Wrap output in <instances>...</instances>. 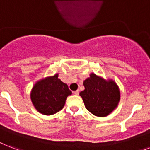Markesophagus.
<instances>
[{
  "label": "esophagus",
  "instance_id": "34e87169",
  "mask_svg": "<svg viewBox=\"0 0 150 150\" xmlns=\"http://www.w3.org/2000/svg\"><path fill=\"white\" fill-rule=\"evenodd\" d=\"M73 93H74V94H75V95H79V90H75V91H74Z\"/></svg>",
  "mask_w": 150,
  "mask_h": 150
}]
</instances>
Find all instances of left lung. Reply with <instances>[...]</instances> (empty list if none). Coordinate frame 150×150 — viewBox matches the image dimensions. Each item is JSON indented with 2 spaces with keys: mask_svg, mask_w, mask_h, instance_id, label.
<instances>
[{
  "mask_svg": "<svg viewBox=\"0 0 150 150\" xmlns=\"http://www.w3.org/2000/svg\"><path fill=\"white\" fill-rule=\"evenodd\" d=\"M83 85L85 90L81 91L79 95L86 109L93 115L105 117L117 107L120 93L114 81H105L92 73L83 82Z\"/></svg>",
  "mask_w": 150,
  "mask_h": 150,
  "instance_id": "left-lung-1",
  "label": "left lung"
}]
</instances>
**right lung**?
Returning a JSON list of instances; mask_svg holds the SVG:
<instances>
[{
  "label": "right lung",
  "mask_w": 150,
  "mask_h": 150,
  "mask_svg": "<svg viewBox=\"0 0 150 150\" xmlns=\"http://www.w3.org/2000/svg\"><path fill=\"white\" fill-rule=\"evenodd\" d=\"M71 91L58 79V74L40 80L34 84L30 93L33 105L40 113L53 115L64 108Z\"/></svg>",
  "instance_id": "1"
}]
</instances>
